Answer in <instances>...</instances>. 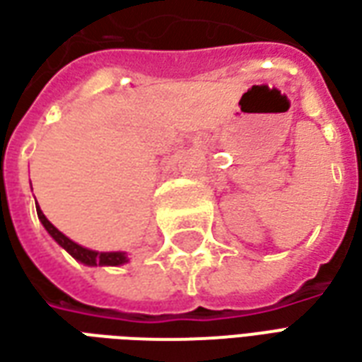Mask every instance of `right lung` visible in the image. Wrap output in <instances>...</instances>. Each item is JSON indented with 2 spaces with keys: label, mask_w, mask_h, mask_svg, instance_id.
Returning a JSON list of instances; mask_svg holds the SVG:
<instances>
[{
  "label": "right lung",
  "mask_w": 362,
  "mask_h": 362,
  "mask_svg": "<svg viewBox=\"0 0 362 362\" xmlns=\"http://www.w3.org/2000/svg\"><path fill=\"white\" fill-rule=\"evenodd\" d=\"M36 213H38V219L42 221L44 228L52 235V238H54L62 248H66L77 262L87 264V266H122V264L126 262V256H124L122 252H95L83 248L79 244H75L74 240H69L66 235H62L58 228L54 227L50 221L44 217V213L40 211V207H36Z\"/></svg>",
  "instance_id": "add662e5"
}]
</instances>
